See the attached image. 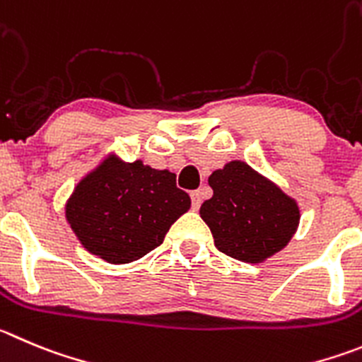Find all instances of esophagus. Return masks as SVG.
<instances>
[{
    "instance_id": "esophagus-1",
    "label": "esophagus",
    "mask_w": 362,
    "mask_h": 362,
    "mask_svg": "<svg viewBox=\"0 0 362 362\" xmlns=\"http://www.w3.org/2000/svg\"><path fill=\"white\" fill-rule=\"evenodd\" d=\"M191 202H192V209H194V211H198L202 205V191H192Z\"/></svg>"
}]
</instances>
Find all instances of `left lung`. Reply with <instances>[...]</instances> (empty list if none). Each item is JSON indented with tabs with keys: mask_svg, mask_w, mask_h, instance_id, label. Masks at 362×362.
Returning a JSON list of instances; mask_svg holds the SVG:
<instances>
[{
	"mask_svg": "<svg viewBox=\"0 0 362 362\" xmlns=\"http://www.w3.org/2000/svg\"><path fill=\"white\" fill-rule=\"evenodd\" d=\"M214 194L200 207L219 252L257 264L291 241L298 228L300 209L279 185L232 160L209 177Z\"/></svg>",
	"mask_w": 362,
	"mask_h": 362,
	"instance_id": "8db88e82",
	"label": "left lung"
}]
</instances>
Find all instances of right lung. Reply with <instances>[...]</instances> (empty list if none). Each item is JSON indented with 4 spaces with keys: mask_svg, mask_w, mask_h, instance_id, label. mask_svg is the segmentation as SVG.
Returning <instances> with one entry per match:
<instances>
[{
    "mask_svg": "<svg viewBox=\"0 0 362 362\" xmlns=\"http://www.w3.org/2000/svg\"><path fill=\"white\" fill-rule=\"evenodd\" d=\"M189 207L175 173L109 155L74 187L66 218L87 252L127 264L160 246Z\"/></svg>",
    "mask_w": 362,
    "mask_h": 362,
    "instance_id": "add662e5",
    "label": "right lung"
}]
</instances>
